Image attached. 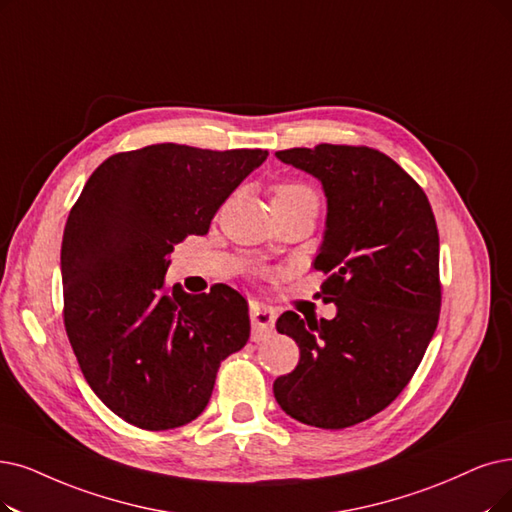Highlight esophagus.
Segmentation results:
<instances>
[{"label": "esophagus", "instance_id": "1", "mask_svg": "<svg viewBox=\"0 0 512 512\" xmlns=\"http://www.w3.org/2000/svg\"><path fill=\"white\" fill-rule=\"evenodd\" d=\"M250 319H252V334L254 338H264L273 332L277 313L273 306L262 304V302H252L250 304Z\"/></svg>", "mask_w": 512, "mask_h": 512}]
</instances>
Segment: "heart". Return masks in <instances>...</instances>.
<instances>
[{
  "instance_id": "1",
  "label": "heart",
  "mask_w": 512,
  "mask_h": 512,
  "mask_svg": "<svg viewBox=\"0 0 512 512\" xmlns=\"http://www.w3.org/2000/svg\"><path fill=\"white\" fill-rule=\"evenodd\" d=\"M275 197L273 201H283V199H304V197H315L313 189L302 185V182H279L273 189ZM317 199V197H315Z\"/></svg>"
}]
</instances>
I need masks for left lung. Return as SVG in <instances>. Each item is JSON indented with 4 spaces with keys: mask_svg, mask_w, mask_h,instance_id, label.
Returning a JSON list of instances; mask_svg holds the SVG:
<instances>
[{
    "mask_svg": "<svg viewBox=\"0 0 512 512\" xmlns=\"http://www.w3.org/2000/svg\"><path fill=\"white\" fill-rule=\"evenodd\" d=\"M321 180L327 220L315 269L334 319H277L300 349L279 376L281 410L317 428H346L376 416L412 380L439 311V231L418 182L391 157L351 145L275 153Z\"/></svg>",
    "mask_w": 512,
    "mask_h": 512,
    "instance_id": "1",
    "label": "left lung"
}]
</instances>
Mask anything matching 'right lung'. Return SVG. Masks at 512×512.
I'll return each mask as SVG.
<instances>
[{"instance_id":"add662e5","label":"right lung","mask_w":512,"mask_h":512,"mask_svg":"<svg viewBox=\"0 0 512 512\" xmlns=\"http://www.w3.org/2000/svg\"><path fill=\"white\" fill-rule=\"evenodd\" d=\"M269 157L151 145L105 159L69 212L60 248L65 330L96 397L145 431L195 420L220 361L250 338L245 298L168 288L174 245L206 235L227 197Z\"/></svg>"}]
</instances>
